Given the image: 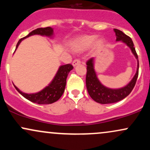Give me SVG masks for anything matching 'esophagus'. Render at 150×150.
<instances>
[{
    "instance_id": "esophagus-1",
    "label": "esophagus",
    "mask_w": 150,
    "mask_h": 150,
    "mask_svg": "<svg viewBox=\"0 0 150 150\" xmlns=\"http://www.w3.org/2000/svg\"><path fill=\"white\" fill-rule=\"evenodd\" d=\"M80 63H81V62H80V60L75 59V60H74L73 62V65L74 67H75V66H77V65H80Z\"/></svg>"
}]
</instances>
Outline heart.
I'll use <instances>...</instances> for the list:
<instances>
[{"label": "heart", "instance_id": "1", "mask_svg": "<svg viewBox=\"0 0 150 150\" xmlns=\"http://www.w3.org/2000/svg\"><path fill=\"white\" fill-rule=\"evenodd\" d=\"M94 34H85L76 37L70 42L71 49L75 52H80L89 49L93 45V49L95 51L101 49L105 44L104 38H98Z\"/></svg>", "mask_w": 150, "mask_h": 150}]
</instances>
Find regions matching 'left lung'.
Listing matches in <instances>:
<instances>
[{"mask_svg": "<svg viewBox=\"0 0 150 150\" xmlns=\"http://www.w3.org/2000/svg\"><path fill=\"white\" fill-rule=\"evenodd\" d=\"M113 31L116 34V42H120V41L121 42L124 43L131 50L132 54L137 59V66L135 75L126 85L123 87H120V88L112 89L104 86L99 81L95 70H94V61H95L94 58H90L87 62L86 86H87V92H88L89 96L92 97L93 100L102 104L118 102V101L126 97L132 92V89L135 87L136 81H137V77H138V56L136 53L131 38H130L123 32L117 30V29H114Z\"/></svg>", "mask_w": 150, "mask_h": 150, "instance_id": "8db88e82", "label": "left lung"}]
</instances>
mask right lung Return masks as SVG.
Returning a JSON list of instances; mask_svg holds the SVG:
<instances>
[{
  "instance_id": "obj_1",
  "label": "right lung",
  "mask_w": 150,
  "mask_h": 150,
  "mask_svg": "<svg viewBox=\"0 0 150 150\" xmlns=\"http://www.w3.org/2000/svg\"><path fill=\"white\" fill-rule=\"evenodd\" d=\"M33 35H40L43 37H49L50 39H53L54 37L53 33V28L51 27H45V28H38L31 32L28 35L22 38L19 40L16 46L15 51L18 49V46L21 43L22 40L31 37ZM73 69V65L70 64L63 65L58 68L57 73H56L54 77L51 82L44 89L39 92L36 93H25L20 90L16 86H15V89L24 97L28 99L32 102L37 103L38 104H49L56 102L58 101L64 92L65 85H66V79L68 73L70 70Z\"/></svg>"
}]
</instances>
